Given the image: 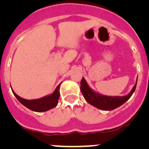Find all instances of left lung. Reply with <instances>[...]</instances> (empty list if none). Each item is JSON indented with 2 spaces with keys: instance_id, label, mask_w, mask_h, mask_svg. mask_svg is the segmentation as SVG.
<instances>
[{
  "instance_id": "8db88e82",
  "label": "left lung",
  "mask_w": 149,
  "mask_h": 149,
  "mask_svg": "<svg viewBox=\"0 0 149 149\" xmlns=\"http://www.w3.org/2000/svg\"><path fill=\"white\" fill-rule=\"evenodd\" d=\"M136 85H137V81L130 92L127 95L123 97H112V96L109 97V96L102 95L91 89L88 86L85 79L83 77L81 81V91L86 101L92 106L102 110H112L119 107L130 98L136 90Z\"/></svg>"
}]
</instances>
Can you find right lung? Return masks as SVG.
Wrapping results in <instances>:
<instances>
[{"label":"right lung","instance_id":"1","mask_svg":"<svg viewBox=\"0 0 149 149\" xmlns=\"http://www.w3.org/2000/svg\"><path fill=\"white\" fill-rule=\"evenodd\" d=\"M61 84V83L56 87L53 93H52L51 94L47 95L45 97H42V98L36 99V100H25V99L22 98L19 96H18L13 90H12V91H13V94H14L16 99L28 109L37 112H46L49 109L55 107L58 104V100H59L60 97L59 89Z\"/></svg>","mask_w":149,"mask_h":149}]
</instances>
